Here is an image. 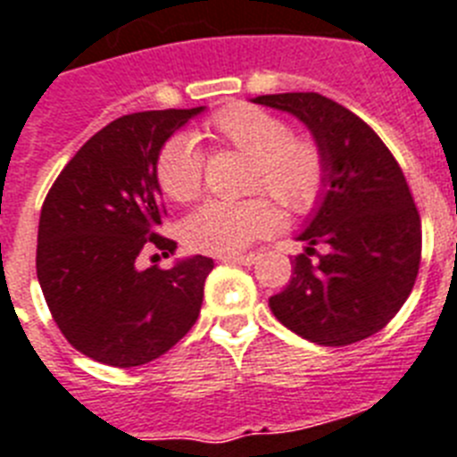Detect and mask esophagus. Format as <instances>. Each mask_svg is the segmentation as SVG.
<instances>
[{
  "label": "esophagus",
  "mask_w": 457,
  "mask_h": 457,
  "mask_svg": "<svg viewBox=\"0 0 457 457\" xmlns=\"http://www.w3.org/2000/svg\"><path fill=\"white\" fill-rule=\"evenodd\" d=\"M259 259V252H250V254H233V256H221L224 263H237V266H252Z\"/></svg>",
  "instance_id": "34e87169"
}]
</instances>
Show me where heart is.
Masks as SVG:
<instances>
[{
  "instance_id": "b5f03b06",
  "label": "heart",
  "mask_w": 457,
  "mask_h": 457,
  "mask_svg": "<svg viewBox=\"0 0 457 457\" xmlns=\"http://www.w3.org/2000/svg\"><path fill=\"white\" fill-rule=\"evenodd\" d=\"M205 135L214 145L250 158L247 191H266L292 212L318 205L327 184V161L318 142L289 135L280 116L252 104H231L207 120ZM156 182L165 198L194 201L203 184V152L188 135L170 137L156 156ZM280 221L266 198L240 203L207 201L182 224L184 243L207 254H236L256 237L269 236Z\"/></svg>"
}]
</instances>
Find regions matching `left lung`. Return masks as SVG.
Returning <instances> with one entry per match:
<instances>
[{
	"label": "left lung",
	"mask_w": 457,
	"mask_h": 457,
	"mask_svg": "<svg viewBox=\"0 0 457 457\" xmlns=\"http://www.w3.org/2000/svg\"><path fill=\"white\" fill-rule=\"evenodd\" d=\"M252 102L287 112L327 161L324 194L296 236L292 280L269 299L287 329L318 345L373 337L409 299L420 266V217L383 139L338 102L320 93H278ZM328 252L310 262L314 245Z\"/></svg>",
	"instance_id": "left-lung-1"
}]
</instances>
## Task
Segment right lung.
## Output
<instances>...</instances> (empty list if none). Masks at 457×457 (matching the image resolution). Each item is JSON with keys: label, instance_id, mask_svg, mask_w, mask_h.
Wrapping results in <instances>:
<instances>
[{"label": "right lung", "instance_id": "1", "mask_svg": "<svg viewBox=\"0 0 457 457\" xmlns=\"http://www.w3.org/2000/svg\"><path fill=\"white\" fill-rule=\"evenodd\" d=\"M205 107L120 116L86 142L48 191L37 236V278L67 341L109 367H139L165 355L198 320L210 256L168 270L137 269L146 245L163 254L156 156Z\"/></svg>", "mask_w": 457, "mask_h": 457}]
</instances>
